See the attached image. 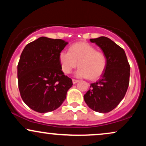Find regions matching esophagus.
Returning a JSON list of instances; mask_svg holds the SVG:
<instances>
[{"label":"esophagus","instance_id":"1","mask_svg":"<svg viewBox=\"0 0 146 146\" xmlns=\"http://www.w3.org/2000/svg\"><path fill=\"white\" fill-rule=\"evenodd\" d=\"M72 81H73V84H76V83L78 82L79 80H75V79H73V80H72Z\"/></svg>","mask_w":146,"mask_h":146}]
</instances>
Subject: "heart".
<instances>
[{
  "label": "heart",
  "instance_id": "1",
  "mask_svg": "<svg viewBox=\"0 0 146 146\" xmlns=\"http://www.w3.org/2000/svg\"><path fill=\"white\" fill-rule=\"evenodd\" d=\"M69 51L62 50L58 58L62 71L65 74L80 66L75 73L78 78H88L95 80L100 78L107 66V57L105 53L98 51L93 45L84 42L72 44Z\"/></svg>",
  "mask_w": 146,
  "mask_h": 146
}]
</instances>
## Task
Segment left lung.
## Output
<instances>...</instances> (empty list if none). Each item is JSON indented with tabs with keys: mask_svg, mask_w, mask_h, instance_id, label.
Here are the masks:
<instances>
[{
	"mask_svg": "<svg viewBox=\"0 0 146 146\" xmlns=\"http://www.w3.org/2000/svg\"><path fill=\"white\" fill-rule=\"evenodd\" d=\"M90 40L106 55L107 66L101 78L90 85L84 99L92 110L108 113L124 98L130 82V66L124 50L110 38L102 36Z\"/></svg>",
	"mask_w": 146,
	"mask_h": 146,
	"instance_id": "8db88e82",
	"label": "left lung"
}]
</instances>
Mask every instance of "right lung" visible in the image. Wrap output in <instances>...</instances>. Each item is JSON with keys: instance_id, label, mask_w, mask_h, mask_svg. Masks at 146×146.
<instances>
[{"instance_id": "1", "label": "right lung", "mask_w": 146, "mask_h": 146, "mask_svg": "<svg viewBox=\"0 0 146 146\" xmlns=\"http://www.w3.org/2000/svg\"><path fill=\"white\" fill-rule=\"evenodd\" d=\"M68 43L61 39L40 37L26 45L18 64V83L23 102L40 113L59 108L73 85L64 74L60 52Z\"/></svg>"}]
</instances>
